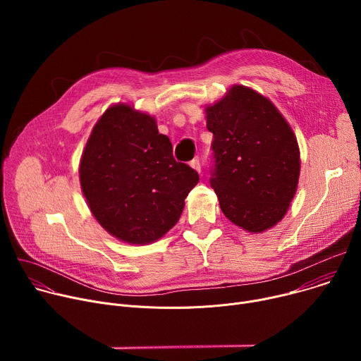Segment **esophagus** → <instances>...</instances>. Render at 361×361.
I'll use <instances>...</instances> for the list:
<instances>
[{"instance_id":"obj_1","label":"esophagus","mask_w":361,"mask_h":361,"mask_svg":"<svg viewBox=\"0 0 361 361\" xmlns=\"http://www.w3.org/2000/svg\"><path fill=\"white\" fill-rule=\"evenodd\" d=\"M190 167H191V169H194V170H195V171H198V173L201 171V164H200V161H198L197 159H194V160H191V161H190Z\"/></svg>"}]
</instances>
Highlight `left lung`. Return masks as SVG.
<instances>
[{
  "label": "left lung",
  "mask_w": 361,
  "mask_h": 361,
  "mask_svg": "<svg viewBox=\"0 0 361 361\" xmlns=\"http://www.w3.org/2000/svg\"><path fill=\"white\" fill-rule=\"evenodd\" d=\"M213 133L210 184L220 209L235 226L262 233L287 213L300 177L297 138L273 102L233 85L205 109Z\"/></svg>",
  "instance_id": "obj_1"
}]
</instances>
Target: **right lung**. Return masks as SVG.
Returning a JSON list of instances; mask_svg holds the SVG:
<instances>
[{
	"mask_svg": "<svg viewBox=\"0 0 361 361\" xmlns=\"http://www.w3.org/2000/svg\"><path fill=\"white\" fill-rule=\"evenodd\" d=\"M154 117L127 104L110 107L94 126L80 161L88 207L116 238L148 244L176 226L184 200L198 183Z\"/></svg>",
	"mask_w": 361,
	"mask_h": 361,
	"instance_id": "right-lung-1",
	"label": "right lung"
}]
</instances>
